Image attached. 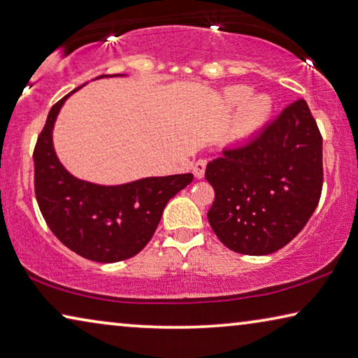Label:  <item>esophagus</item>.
Wrapping results in <instances>:
<instances>
[{
	"mask_svg": "<svg viewBox=\"0 0 358 358\" xmlns=\"http://www.w3.org/2000/svg\"><path fill=\"white\" fill-rule=\"evenodd\" d=\"M206 165H207V162L206 161H197L196 164H194V167H193V173H194V177L196 178H202L204 177V172H206Z\"/></svg>",
	"mask_w": 358,
	"mask_h": 358,
	"instance_id": "34e87169",
	"label": "esophagus"
}]
</instances>
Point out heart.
<instances>
[{"mask_svg":"<svg viewBox=\"0 0 358 358\" xmlns=\"http://www.w3.org/2000/svg\"><path fill=\"white\" fill-rule=\"evenodd\" d=\"M275 103L268 93H252L248 85H231L222 93V109L234 117L230 136L236 143H246L257 135L270 120Z\"/></svg>","mask_w":358,"mask_h":358,"instance_id":"1","label":"heart"}]
</instances>
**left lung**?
Returning <instances> with one entry per match:
<instances>
[{
  "mask_svg": "<svg viewBox=\"0 0 358 358\" xmlns=\"http://www.w3.org/2000/svg\"><path fill=\"white\" fill-rule=\"evenodd\" d=\"M323 140L303 99L248 145L207 164L215 191L207 218L234 252L266 255L294 239L315 212L323 186Z\"/></svg>",
  "mask_w": 358,
  "mask_h": 358,
  "instance_id": "left-lung-1",
  "label": "left lung"
}]
</instances>
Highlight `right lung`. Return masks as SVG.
<instances>
[{"label": "right lung", "instance_id": "add662e5", "mask_svg": "<svg viewBox=\"0 0 358 358\" xmlns=\"http://www.w3.org/2000/svg\"><path fill=\"white\" fill-rule=\"evenodd\" d=\"M127 77L125 73L96 78ZM78 87L52 106L34 152L35 194L55 236L73 252L101 264L130 259L151 241L162 212L193 175L146 177L122 185L80 180L61 164L52 131L62 106Z\"/></svg>", "mask_w": 358, "mask_h": 358}]
</instances>
